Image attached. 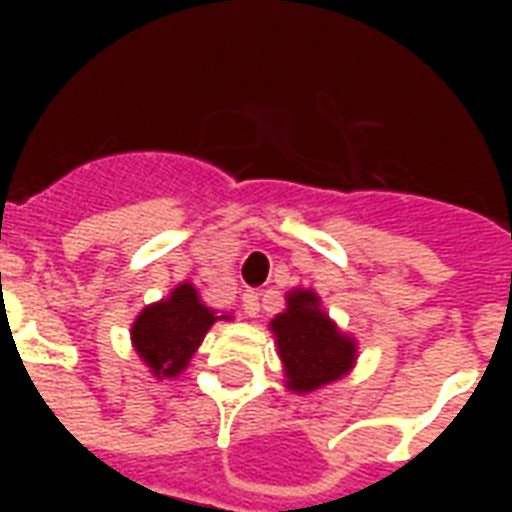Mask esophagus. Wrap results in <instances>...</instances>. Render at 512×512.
I'll return each instance as SVG.
<instances>
[{
  "mask_svg": "<svg viewBox=\"0 0 512 512\" xmlns=\"http://www.w3.org/2000/svg\"><path fill=\"white\" fill-rule=\"evenodd\" d=\"M241 308H244V313L252 316V319L260 313V295H257L255 289H247V292L241 295Z\"/></svg>",
  "mask_w": 512,
  "mask_h": 512,
  "instance_id": "esophagus-1",
  "label": "esophagus"
}]
</instances>
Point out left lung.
Wrapping results in <instances>:
<instances>
[{
	"mask_svg": "<svg viewBox=\"0 0 512 512\" xmlns=\"http://www.w3.org/2000/svg\"><path fill=\"white\" fill-rule=\"evenodd\" d=\"M271 329L287 366V388L297 393L340 380L356 358V345L337 332L311 289H295L287 297V311L271 321Z\"/></svg>",
	"mask_w": 512,
	"mask_h": 512,
	"instance_id": "obj_1",
	"label": "left lung"
}]
</instances>
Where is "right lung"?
Returning a JSON list of instances; mask_svg holds the SVG:
<instances>
[{"mask_svg": "<svg viewBox=\"0 0 512 512\" xmlns=\"http://www.w3.org/2000/svg\"><path fill=\"white\" fill-rule=\"evenodd\" d=\"M215 321L217 316L201 305L196 289L180 284L167 300L140 313L132 324V342L156 377H177Z\"/></svg>", "mask_w": 512, "mask_h": 512, "instance_id": "add662e5", "label": "right lung"}]
</instances>
